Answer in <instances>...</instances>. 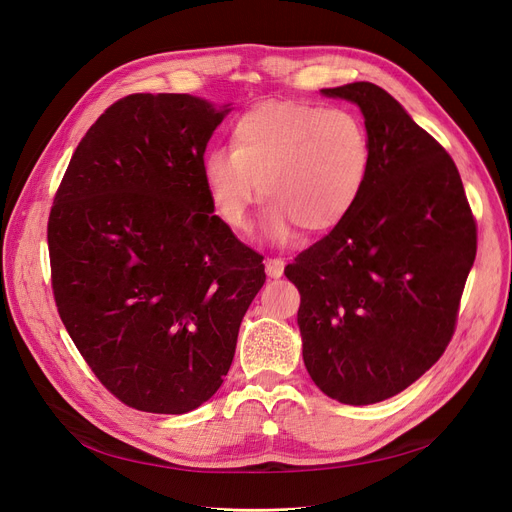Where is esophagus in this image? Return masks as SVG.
<instances>
[{
	"mask_svg": "<svg viewBox=\"0 0 512 512\" xmlns=\"http://www.w3.org/2000/svg\"><path fill=\"white\" fill-rule=\"evenodd\" d=\"M265 274L270 278H280L284 274V261L278 257H267L265 259Z\"/></svg>",
	"mask_w": 512,
	"mask_h": 512,
	"instance_id": "34e87169",
	"label": "esophagus"
}]
</instances>
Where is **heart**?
Returning <instances> with one entry per match:
<instances>
[{
    "instance_id": "1",
    "label": "heart",
    "mask_w": 512,
    "mask_h": 512,
    "mask_svg": "<svg viewBox=\"0 0 512 512\" xmlns=\"http://www.w3.org/2000/svg\"><path fill=\"white\" fill-rule=\"evenodd\" d=\"M369 168V132L355 112L263 101L236 118L230 147L205 151L201 178L213 211L236 232L251 228L259 182L270 203L265 230L282 242L294 226L309 234L336 228L357 207Z\"/></svg>"
}]
</instances>
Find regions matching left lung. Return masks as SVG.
<instances>
[{
    "instance_id": "obj_1",
    "label": "left lung",
    "mask_w": 512,
    "mask_h": 512,
    "mask_svg": "<svg viewBox=\"0 0 512 512\" xmlns=\"http://www.w3.org/2000/svg\"><path fill=\"white\" fill-rule=\"evenodd\" d=\"M365 118L371 168L357 207L286 265L301 292L303 361L342 405H373L432 367L454 334L477 228L452 157L373 83L321 89Z\"/></svg>"
}]
</instances>
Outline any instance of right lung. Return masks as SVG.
<instances>
[{
    "mask_svg": "<svg viewBox=\"0 0 512 512\" xmlns=\"http://www.w3.org/2000/svg\"><path fill=\"white\" fill-rule=\"evenodd\" d=\"M230 112L186 93L116 101L78 143L49 213L64 326L124 405L182 415L222 386L261 255L213 215L201 159Z\"/></svg>",
    "mask_w": 512,
    "mask_h": 512,
    "instance_id": "add662e5",
    "label": "right lung"
}]
</instances>
